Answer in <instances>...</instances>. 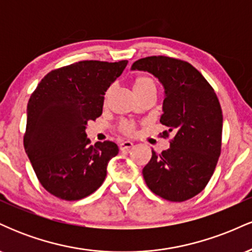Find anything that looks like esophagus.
<instances>
[{
  "mask_svg": "<svg viewBox=\"0 0 252 252\" xmlns=\"http://www.w3.org/2000/svg\"><path fill=\"white\" fill-rule=\"evenodd\" d=\"M132 146H134V143H132L131 141H122V142L120 143V149L121 150H126V149L131 148Z\"/></svg>",
  "mask_w": 252,
  "mask_h": 252,
  "instance_id": "34e87169",
  "label": "esophagus"
}]
</instances>
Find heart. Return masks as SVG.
<instances>
[{"mask_svg":"<svg viewBox=\"0 0 252 252\" xmlns=\"http://www.w3.org/2000/svg\"><path fill=\"white\" fill-rule=\"evenodd\" d=\"M146 89H156V83L152 77L149 76H138L134 80V91L140 92ZM111 89H109L105 94V98L109 97ZM121 131L126 132V134H132L135 131V124L131 122H123L120 126Z\"/></svg>","mask_w":252,"mask_h":252,"instance_id":"heart-1","label":"heart"}]
</instances>
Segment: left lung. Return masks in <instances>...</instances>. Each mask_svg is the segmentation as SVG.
<instances>
[{"mask_svg":"<svg viewBox=\"0 0 252 252\" xmlns=\"http://www.w3.org/2000/svg\"><path fill=\"white\" fill-rule=\"evenodd\" d=\"M132 70L148 71L164 88L161 137L170 148L152 158L142 173L153 193L169 201L193 198L209 184L221 152L222 112L215 90L189 63L164 56L138 59Z\"/></svg>","mask_w":252,"mask_h":252,"instance_id":"obj_1","label":"left lung"}]
</instances>
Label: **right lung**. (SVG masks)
I'll use <instances>...</instances> for the list:
<instances>
[{
    "mask_svg": "<svg viewBox=\"0 0 252 252\" xmlns=\"http://www.w3.org/2000/svg\"><path fill=\"white\" fill-rule=\"evenodd\" d=\"M126 63H71L46 74L32 94L25 150L40 184L57 198L79 200L105 180L106 167L118 147L111 141L90 146L85 129L89 121L102 115L104 94Z\"/></svg>",
    "mask_w": 252,
    "mask_h": 252,
    "instance_id": "1",
    "label": "right lung"
}]
</instances>
